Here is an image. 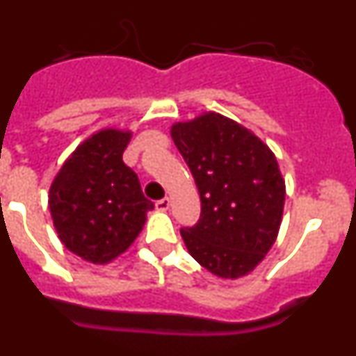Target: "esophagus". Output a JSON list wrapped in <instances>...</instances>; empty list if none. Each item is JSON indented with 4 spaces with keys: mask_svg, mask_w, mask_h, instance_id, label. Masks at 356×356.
<instances>
[{
    "mask_svg": "<svg viewBox=\"0 0 356 356\" xmlns=\"http://www.w3.org/2000/svg\"><path fill=\"white\" fill-rule=\"evenodd\" d=\"M169 205H171V201H169V197H162V200H159L155 203L156 210H162V212L169 210Z\"/></svg>",
    "mask_w": 356,
    "mask_h": 356,
    "instance_id": "esophagus-1",
    "label": "esophagus"
}]
</instances>
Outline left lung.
<instances>
[{"label": "left lung", "instance_id": "8db88e82", "mask_svg": "<svg viewBox=\"0 0 356 356\" xmlns=\"http://www.w3.org/2000/svg\"><path fill=\"white\" fill-rule=\"evenodd\" d=\"M171 137L201 200L196 225L180 229L188 253L216 276H246L273 248L284 216L285 181L275 153L216 112L176 122Z\"/></svg>", "mask_w": 356, "mask_h": 356}]
</instances>
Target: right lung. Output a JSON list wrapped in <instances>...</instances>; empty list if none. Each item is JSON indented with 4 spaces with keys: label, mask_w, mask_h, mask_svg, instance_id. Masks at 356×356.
<instances>
[{
    "label": "right lung",
    "mask_w": 356,
    "mask_h": 356,
    "mask_svg": "<svg viewBox=\"0 0 356 356\" xmlns=\"http://www.w3.org/2000/svg\"><path fill=\"white\" fill-rule=\"evenodd\" d=\"M130 131H97L64 162L49 187V210L64 246L87 262L108 264L131 246L153 203L122 162Z\"/></svg>",
    "instance_id": "obj_1"
}]
</instances>
